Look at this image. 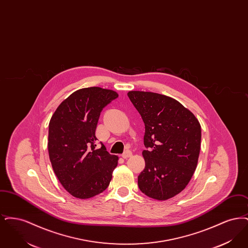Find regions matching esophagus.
I'll return each instance as SVG.
<instances>
[{
    "instance_id": "34e87169",
    "label": "esophagus",
    "mask_w": 248,
    "mask_h": 248,
    "mask_svg": "<svg viewBox=\"0 0 248 248\" xmlns=\"http://www.w3.org/2000/svg\"><path fill=\"white\" fill-rule=\"evenodd\" d=\"M122 156H123V158L127 159V158H129V157L132 156V152L129 151V150H127V151H125L124 154H122Z\"/></svg>"
}]
</instances>
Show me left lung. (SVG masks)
Segmentation results:
<instances>
[{"instance_id":"obj_1","label":"left lung","mask_w":248,"mask_h":248,"mask_svg":"<svg viewBox=\"0 0 248 248\" xmlns=\"http://www.w3.org/2000/svg\"><path fill=\"white\" fill-rule=\"evenodd\" d=\"M145 124V168L138 177L147 196L167 200L186 188L200 154L199 121L176 99L153 92L130 91Z\"/></svg>"}]
</instances>
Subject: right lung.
<instances>
[{
    "mask_svg": "<svg viewBox=\"0 0 248 248\" xmlns=\"http://www.w3.org/2000/svg\"><path fill=\"white\" fill-rule=\"evenodd\" d=\"M118 94L100 87L75 91L57 108L49 123L48 153L60 183L72 196L87 199L108 188L118 157L107 152L95 136L102 109Z\"/></svg>",
    "mask_w": 248,
    "mask_h": 248,
    "instance_id": "obj_1",
    "label": "right lung"
}]
</instances>
